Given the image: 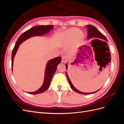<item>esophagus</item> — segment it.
I'll list each match as a JSON object with an SVG mask.
<instances>
[{
    "label": "esophagus",
    "instance_id": "34e87169",
    "mask_svg": "<svg viewBox=\"0 0 124 124\" xmlns=\"http://www.w3.org/2000/svg\"><path fill=\"white\" fill-rule=\"evenodd\" d=\"M67 60H68V57H67V56H66L65 55H63V56H62V62H63V63L66 62L67 61Z\"/></svg>",
    "mask_w": 124,
    "mask_h": 124
}]
</instances>
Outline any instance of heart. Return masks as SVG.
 I'll list each match as a JSON object with an SVG mask.
<instances>
[{"mask_svg":"<svg viewBox=\"0 0 124 124\" xmlns=\"http://www.w3.org/2000/svg\"><path fill=\"white\" fill-rule=\"evenodd\" d=\"M76 38L78 41L81 42L84 39V35L83 33L80 32L79 29L76 28H70L62 35V39L63 41L72 40Z\"/></svg>","mask_w":124,"mask_h":124,"instance_id":"heart-1","label":"heart"}]
</instances>
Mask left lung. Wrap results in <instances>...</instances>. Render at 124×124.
Returning <instances> with one entry per match:
<instances>
[{"label": "left lung", "mask_w": 124, "mask_h": 124, "mask_svg": "<svg viewBox=\"0 0 124 124\" xmlns=\"http://www.w3.org/2000/svg\"><path fill=\"white\" fill-rule=\"evenodd\" d=\"M86 27H87V33H88V36H87V39H90V38H98V39H103L104 40H106V41L108 42V40L107 39V38L106 37H105L102 33L100 32L98 29H97L94 26H93V25H88L86 26ZM95 40H98V39H95ZM107 43L106 42H104ZM108 49L109 50V48L108 47H107ZM66 69H67V68H68V65H67V63L66 64ZM66 76L67 78H68V80L69 82V85L70 86L71 88H72V90L74 92H76L78 93H81V94H83V95H88V94H92V93H96L97 92L99 91L100 89L98 90L97 91L94 92H93V93H83V92H81L80 91H78L77 88H75L73 84H72V82H71L70 78H69V77L68 76V74H67V73L66 72Z\"/></svg>", "instance_id": "8db88e82"}]
</instances>
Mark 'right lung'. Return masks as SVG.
Returning <instances> with one entry per match:
<instances>
[{
    "instance_id": "1",
    "label": "right lung",
    "mask_w": 124,
    "mask_h": 124,
    "mask_svg": "<svg viewBox=\"0 0 124 124\" xmlns=\"http://www.w3.org/2000/svg\"><path fill=\"white\" fill-rule=\"evenodd\" d=\"M53 29V25H41L37 26L35 27L31 28L28 29V31H26L19 37L18 38L15 44V46L13 48L12 52V70L13 71V60L14 57L16 52L18 50L20 45L24 41L27 39L31 38L34 36H40L43 35L46 33L49 32L51 30ZM62 60L61 57H57L53 59H52L48 61L46 64V66L44 74V80L42 86L37 91L34 92H27V93L30 94H39V93H42L48 88L51 83L52 77H53L54 74L57 69V66L59 63H61Z\"/></svg>"
}]
</instances>
